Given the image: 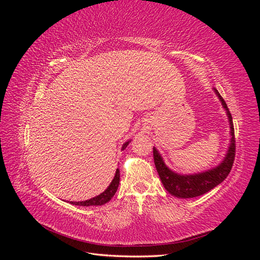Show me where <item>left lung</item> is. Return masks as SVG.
Listing matches in <instances>:
<instances>
[{
	"label": "left lung",
	"instance_id": "1",
	"mask_svg": "<svg viewBox=\"0 0 260 260\" xmlns=\"http://www.w3.org/2000/svg\"><path fill=\"white\" fill-rule=\"evenodd\" d=\"M217 93L219 100L221 101L223 107L225 108L228 117H229L230 121V128H231V144L229 147V151L226 153L225 158L223 161L219 165L218 167L202 172V174L196 175H178L176 172L171 171L166 165H165L161 156L157 152V149L153 148V155H154V162L158 172L159 178L165 186V188L171 194L180 199H191L196 198L209 192L211 188H214L218 184H220L222 181L230 174L231 168L234 162L235 157V137H234V128H233V121L232 116L229 112L224 100L220 95L219 92L214 89Z\"/></svg>",
	"mask_w": 260,
	"mask_h": 260
}]
</instances>
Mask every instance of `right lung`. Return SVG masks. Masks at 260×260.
<instances>
[{
	"label": "right lung",
	"instance_id": "obj_1",
	"mask_svg": "<svg viewBox=\"0 0 260 260\" xmlns=\"http://www.w3.org/2000/svg\"><path fill=\"white\" fill-rule=\"evenodd\" d=\"M130 141L128 142H125L122 146V149H124L125 147L128 146ZM119 180H120V172L119 169L117 168L116 170V175L112 181V183L109 184V186L106 188V190L100 194L96 198H93L89 201H84V202H70V204H73V205H77V206H101V205H104L105 203L109 202L112 200L113 196L115 195V193L117 192V188L118 185H119Z\"/></svg>",
	"mask_w": 260,
	"mask_h": 260
}]
</instances>
